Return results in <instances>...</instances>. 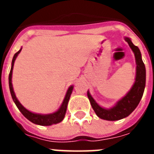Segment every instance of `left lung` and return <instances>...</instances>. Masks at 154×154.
Returning a JSON list of instances; mask_svg holds the SVG:
<instances>
[{
  "instance_id": "8db88e82",
  "label": "left lung",
  "mask_w": 154,
  "mask_h": 154,
  "mask_svg": "<svg viewBox=\"0 0 154 154\" xmlns=\"http://www.w3.org/2000/svg\"><path fill=\"white\" fill-rule=\"evenodd\" d=\"M125 39L129 44V47L131 48V49L134 52V56H135L136 64H137L135 82L131 88V90L127 93L125 97H123L121 100H119L115 106L109 110L100 107L94 100L90 93L87 91V97L89 98L91 105L93 108L94 111L96 112L97 116L99 118L106 119V120H110V121L118 120V119L125 118L129 115H130L139 105V101L143 97V91H144L146 70L144 63L141 57L140 51L139 48L133 44L129 38H125Z\"/></svg>"
}]
</instances>
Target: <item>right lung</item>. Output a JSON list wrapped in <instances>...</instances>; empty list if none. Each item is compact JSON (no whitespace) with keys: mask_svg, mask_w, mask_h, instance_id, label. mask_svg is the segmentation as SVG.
<instances>
[{"mask_svg":"<svg viewBox=\"0 0 154 154\" xmlns=\"http://www.w3.org/2000/svg\"><path fill=\"white\" fill-rule=\"evenodd\" d=\"M22 48H20V50L15 54L14 57H13V59H12V63H11V72H10V74H9V87H10V91H11V94L12 99L14 100V102L16 105V106L18 107V109L20 110V111L21 112L22 115L25 116L26 119H28L29 121H31L32 123L34 124H36V125H44V126H48L52 125L53 124H57V123L61 122L63 119L64 116H65V114H66V110H67V103H68V100H69V98H70L71 94H72V89H73V87L71 86L68 90L67 91V94H66V97L64 98V100L62 106L59 108V110L56 111L55 113L49 114V115H39V114H35L32 113L30 111H29L28 110H26L25 107L22 106L21 104L19 102V100H17V98L15 97V92H14V90H13V87H12L11 83V77H12V70H13V67H14V63H15V60L17 55H18L20 51H21Z\"/></svg>","mask_w":154,"mask_h":154,"instance_id":"add662e5","label":"right lung"}]
</instances>
